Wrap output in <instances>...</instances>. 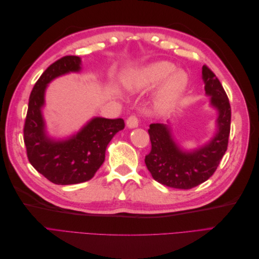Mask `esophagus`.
Masks as SVG:
<instances>
[{
	"mask_svg": "<svg viewBox=\"0 0 259 259\" xmlns=\"http://www.w3.org/2000/svg\"><path fill=\"white\" fill-rule=\"evenodd\" d=\"M126 125L130 128H134L138 126V117L136 115H131L126 120Z\"/></svg>",
	"mask_w": 259,
	"mask_h": 259,
	"instance_id": "1",
	"label": "esophagus"
}]
</instances>
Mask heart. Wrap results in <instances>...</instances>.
I'll list each match as a JSON object with an SVG mask.
<instances>
[{"instance_id":"1","label":"heart","mask_w":259,"mask_h":259,"mask_svg":"<svg viewBox=\"0 0 259 259\" xmlns=\"http://www.w3.org/2000/svg\"><path fill=\"white\" fill-rule=\"evenodd\" d=\"M162 81L156 94V105L161 110H167L176 104L186 88L187 75L184 71L175 70V66L168 61H156L140 70L135 80L143 89H152Z\"/></svg>"}]
</instances>
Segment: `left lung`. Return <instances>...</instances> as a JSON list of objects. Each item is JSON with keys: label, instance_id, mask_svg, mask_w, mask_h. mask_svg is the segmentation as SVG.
Masks as SVG:
<instances>
[{"label": "left lung", "instance_id": "8db88e82", "mask_svg": "<svg viewBox=\"0 0 259 259\" xmlns=\"http://www.w3.org/2000/svg\"><path fill=\"white\" fill-rule=\"evenodd\" d=\"M202 75L210 104L218 110V131L210 142L186 152L175 144L167 125L153 123L148 130L151 151L145 158L146 166L156 182L176 189H191L206 182L215 173L228 147L231 123L228 96L207 66L202 67Z\"/></svg>", "mask_w": 259, "mask_h": 259}]
</instances>
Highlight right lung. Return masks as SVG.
Returning <instances> with one entry per match:
<instances>
[{"mask_svg":"<svg viewBox=\"0 0 259 259\" xmlns=\"http://www.w3.org/2000/svg\"><path fill=\"white\" fill-rule=\"evenodd\" d=\"M77 56H65L45 70L30 94L23 126L28 160L38 173L56 185L88 182L105 161L108 144L124 128L123 119L94 117L69 139L55 142L45 133L41 109L48 84L55 77L81 70Z\"/></svg>","mask_w":259,"mask_h":259,"instance_id":"1","label":"right lung"}]
</instances>
